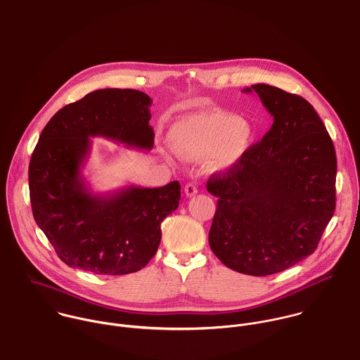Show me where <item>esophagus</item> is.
<instances>
[{"label":"esophagus","instance_id":"esophagus-1","mask_svg":"<svg viewBox=\"0 0 360 360\" xmlns=\"http://www.w3.org/2000/svg\"><path fill=\"white\" fill-rule=\"evenodd\" d=\"M197 193H198V190H197V186H195L194 183L186 184V187H184V194H186L187 197H193V195H195Z\"/></svg>","mask_w":360,"mask_h":360}]
</instances>
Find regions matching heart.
Returning <instances> with one entry per match:
<instances>
[{"label":"heart","mask_w":360,"mask_h":360,"mask_svg":"<svg viewBox=\"0 0 360 360\" xmlns=\"http://www.w3.org/2000/svg\"><path fill=\"white\" fill-rule=\"evenodd\" d=\"M255 128L246 120L229 114H204L181 121L172 132L174 152L187 162L210 160L215 172H228L252 149Z\"/></svg>","instance_id":"b5f03b06"}]
</instances>
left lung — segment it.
<instances>
[{
    "label": "left lung",
    "instance_id": "obj_1",
    "mask_svg": "<svg viewBox=\"0 0 360 360\" xmlns=\"http://www.w3.org/2000/svg\"><path fill=\"white\" fill-rule=\"evenodd\" d=\"M243 91L259 96L273 125L240 165L210 177L218 202L208 240L226 267L269 276L318 246L335 212L336 155L307 100L269 84Z\"/></svg>",
    "mask_w": 360,
    "mask_h": 360
}]
</instances>
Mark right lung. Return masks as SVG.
Segmentation results:
<instances>
[{"instance_id":"right-lung-1","label":"right lung","mask_w":360,"mask_h":360,"mask_svg":"<svg viewBox=\"0 0 360 360\" xmlns=\"http://www.w3.org/2000/svg\"><path fill=\"white\" fill-rule=\"evenodd\" d=\"M150 105V97L138 90H97L63 107L44 128L30 163L32 212L68 266L121 276L155 256L160 224L179 207L180 183L96 194L83 176L90 138L153 148Z\"/></svg>"}]
</instances>
